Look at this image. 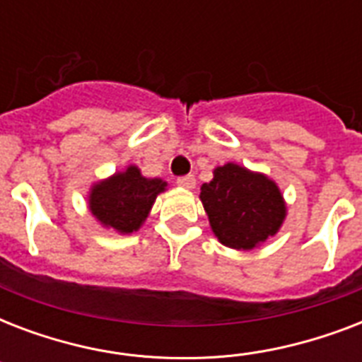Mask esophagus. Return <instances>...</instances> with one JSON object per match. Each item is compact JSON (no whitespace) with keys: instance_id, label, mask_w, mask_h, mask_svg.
<instances>
[{"instance_id":"1","label":"esophagus","mask_w":362,"mask_h":362,"mask_svg":"<svg viewBox=\"0 0 362 362\" xmlns=\"http://www.w3.org/2000/svg\"><path fill=\"white\" fill-rule=\"evenodd\" d=\"M176 184H178L180 187H184V189H193L197 182H195V176L187 175V176H180V178L176 180Z\"/></svg>"}]
</instances>
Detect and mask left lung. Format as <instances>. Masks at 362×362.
Returning <instances> with one entry per match:
<instances>
[{
    "label": "left lung",
    "instance_id": "8db88e82",
    "mask_svg": "<svg viewBox=\"0 0 362 362\" xmlns=\"http://www.w3.org/2000/svg\"><path fill=\"white\" fill-rule=\"evenodd\" d=\"M201 203L214 237L227 247L250 252L280 231L287 216L286 199L270 176L229 163L214 169L201 186Z\"/></svg>",
    "mask_w": 362,
    "mask_h": 362
}]
</instances>
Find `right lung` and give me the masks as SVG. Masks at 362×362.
Masks as SVG:
<instances>
[{
	"mask_svg": "<svg viewBox=\"0 0 362 362\" xmlns=\"http://www.w3.org/2000/svg\"><path fill=\"white\" fill-rule=\"evenodd\" d=\"M167 186L163 178H148L136 165H127L109 178L93 182L88 192V210L105 229L131 235L144 226L156 199Z\"/></svg>",
	"mask_w": 362,
	"mask_h": 362,
	"instance_id": "right-lung-1",
	"label": "right lung"
}]
</instances>
